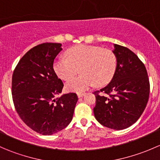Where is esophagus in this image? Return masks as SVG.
Listing matches in <instances>:
<instances>
[{"instance_id": "esophagus-1", "label": "esophagus", "mask_w": 160, "mask_h": 160, "mask_svg": "<svg viewBox=\"0 0 160 160\" xmlns=\"http://www.w3.org/2000/svg\"><path fill=\"white\" fill-rule=\"evenodd\" d=\"M85 93H77V97L78 98H82L83 96H84Z\"/></svg>"}]
</instances>
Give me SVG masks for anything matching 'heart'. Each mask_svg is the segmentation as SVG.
Segmentation results:
<instances>
[{"label": "heart", "mask_w": 160, "mask_h": 160, "mask_svg": "<svg viewBox=\"0 0 160 160\" xmlns=\"http://www.w3.org/2000/svg\"><path fill=\"white\" fill-rule=\"evenodd\" d=\"M67 56V58H58L53 69L58 77L64 80L73 77L80 70L81 75L66 84L69 91H84L95 83L97 86L107 84L117 68L115 54L110 49L99 46L80 45L69 49Z\"/></svg>", "instance_id": "obj_1"}]
</instances>
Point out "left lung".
<instances>
[{
	"label": "left lung",
	"instance_id": "1",
	"mask_svg": "<svg viewBox=\"0 0 160 160\" xmlns=\"http://www.w3.org/2000/svg\"><path fill=\"white\" fill-rule=\"evenodd\" d=\"M114 47L117 68L110 83L94 91L93 114L104 126L122 130L142 115L149 100L150 86L147 70L139 58L125 46L114 44Z\"/></svg>",
	"mask_w": 160,
	"mask_h": 160
}]
</instances>
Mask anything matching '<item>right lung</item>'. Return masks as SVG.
<instances>
[{"mask_svg":"<svg viewBox=\"0 0 160 160\" xmlns=\"http://www.w3.org/2000/svg\"><path fill=\"white\" fill-rule=\"evenodd\" d=\"M60 43L46 42L27 52L12 75L11 93L22 121L35 132L50 135L65 128L72 121L77 95L62 92L63 83L53 69Z\"/></svg>","mask_w":160,"mask_h":160,"instance_id":"add662e5","label":"right lung"}]
</instances>
